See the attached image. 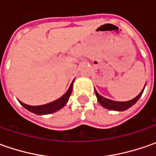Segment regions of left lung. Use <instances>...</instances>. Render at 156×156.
<instances>
[{
  "mask_svg": "<svg viewBox=\"0 0 156 156\" xmlns=\"http://www.w3.org/2000/svg\"><path fill=\"white\" fill-rule=\"evenodd\" d=\"M146 86V84H145ZM145 86L143 87V89L141 90V92L136 97H135L134 99L130 100V101H113V100L108 99V98H105L102 95H101L95 89H94V92L96 94V97L97 100L100 102V104L101 105L103 108H107V109H109V110H115V111H125L127 109H129V108H131L133 105H135L136 103V101L140 99V97L141 96V94L144 91V88Z\"/></svg>",
  "mask_w": 156,
  "mask_h": 156,
  "instance_id": "left-lung-1",
  "label": "left lung"
}]
</instances>
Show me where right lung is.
Returning a JSON list of instances; mask_svg holds the SVG:
<instances>
[{
  "mask_svg": "<svg viewBox=\"0 0 156 156\" xmlns=\"http://www.w3.org/2000/svg\"><path fill=\"white\" fill-rule=\"evenodd\" d=\"M75 81V80H74ZM72 81L70 87L68 89V91L63 94L62 97H60L59 99L55 100L52 102L47 103L44 105H40V106H30V105L25 104L23 102H21V101H19V102L21 103L27 110L32 112L35 115H49V114H53L56 111L60 110L61 108H62L65 105L67 104L68 101L69 99V96L71 95L72 93V89H73V82Z\"/></svg>",
  "mask_w": 156,
  "mask_h": 156,
  "instance_id": "1",
  "label": "right lung"
}]
</instances>
